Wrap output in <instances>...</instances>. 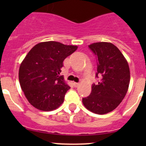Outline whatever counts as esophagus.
<instances>
[{
  "instance_id": "1",
  "label": "esophagus",
  "mask_w": 146,
  "mask_h": 146,
  "mask_svg": "<svg viewBox=\"0 0 146 146\" xmlns=\"http://www.w3.org/2000/svg\"><path fill=\"white\" fill-rule=\"evenodd\" d=\"M73 85H74V87H78L80 85V83L79 82H74V83H73Z\"/></svg>"
}]
</instances>
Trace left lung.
<instances>
[{
  "label": "left lung",
  "instance_id": "left-lung-1",
  "mask_svg": "<svg viewBox=\"0 0 146 146\" xmlns=\"http://www.w3.org/2000/svg\"><path fill=\"white\" fill-rule=\"evenodd\" d=\"M97 58V85H92L91 94L82 98L84 106L99 115L113 111L128 91L130 81L127 60L117 47L110 42H96L88 46Z\"/></svg>",
  "mask_w": 146,
  "mask_h": 146
}]
</instances>
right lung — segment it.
<instances>
[{
    "instance_id": "add662e5",
    "label": "right lung",
    "mask_w": 146,
    "mask_h": 146,
    "mask_svg": "<svg viewBox=\"0 0 146 146\" xmlns=\"http://www.w3.org/2000/svg\"><path fill=\"white\" fill-rule=\"evenodd\" d=\"M77 46L60 42H41L27 54L20 64L19 81L25 97L31 105L42 111L57 109L64 102L70 88L60 75L63 62Z\"/></svg>"
}]
</instances>
